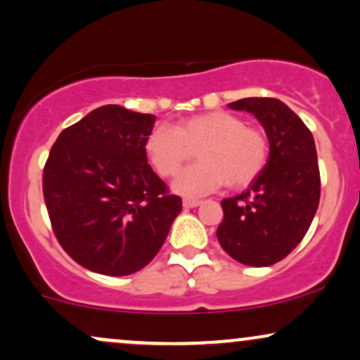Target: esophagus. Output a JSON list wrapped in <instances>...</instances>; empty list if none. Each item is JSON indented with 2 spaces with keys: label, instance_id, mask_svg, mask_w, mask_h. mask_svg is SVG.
I'll return each instance as SVG.
<instances>
[{
  "label": "esophagus",
  "instance_id": "obj_1",
  "mask_svg": "<svg viewBox=\"0 0 360 360\" xmlns=\"http://www.w3.org/2000/svg\"><path fill=\"white\" fill-rule=\"evenodd\" d=\"M201 205V201L199 199H191V198H184L183 199V206L184 207H196Z\"/></svg>",
  "mask_w": 360,
  "mask_h": 360
}]
</instances>
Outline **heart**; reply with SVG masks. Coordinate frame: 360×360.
I'll list each match as a JSON object with an SVG mask.
<instances>
[{
	"label": "heart",
	"mask_w": 360,
	"mask_h": 360,
	"mask_svg": "<svg viewBox=\"0 0 360 360\" xmlns=\"http://www.w3.org/2000/svg\"><path fill=\"white\" fill-rule=\"evenodd\" d=\"M144 150L159 176H174L196 150L199 162L186 167L174 179V191L205 196L219 186L240 189L253 183L266 166V136L246 127L229 112H205L181 119L174 127L159 124L147 134Z\"/></svg>",
	"instance_id": "heart-1"
}]
</instances>
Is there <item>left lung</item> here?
<instances>
[{
    "label": "left lung",
    "instance_id": "8db88e82",
    "mask_svg": "<svg viewBox=\"0 0 360 360\" xmlns=\"http://www.w3.org/2000/svg\"><path fill=\"white\" fill-rule=\"evenodd\" d=\"M228 105L257 117L270 142V155L245 193L223 199L224 216L216 236L236 262L270 266L300 243L317 213V149L309 127L278 98L250 97Z\"/></svg>",
    "mask_w": 360,
    "mask_h": 360
}]
</instances>
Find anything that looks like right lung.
<instances>
[{
  "mask_svg": "<svg viewBox=\"0 0 360 360\" xmlns=\"http://www.w3.org/2000/svg\"><path fill=\"white\" fill-rule=\"evenodd\" d=\"M155 117L103 105L62 131L43 169L51 228L86 270L124 276L161 250L179 196L147 164L144 141Z\"/></svg>",
  "mask_w": 360,
  "mask_h": 360,
  "instance_id": "obj_1",
  "label": "right lung"
}]
</instances>
